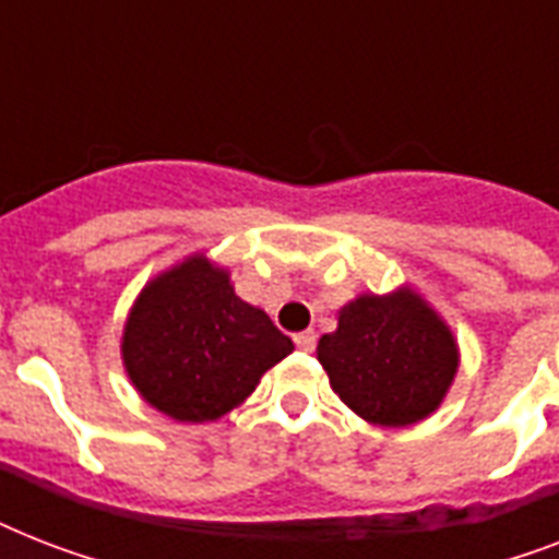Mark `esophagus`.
I'll list each match as a JSON object with an SVG mask.
<instances>
[{"instance_id": "1", "label": "esophagus", "mask_w": 559, "mask_h": 559, "mask_svg": "<svg viewBox=\"0 0 559 559\" xmlns=\"http://www.w3.org/2000/svg\"><path fill=\"white\" fill-rule=\"evenodd\" d=\"M296 345L301 350H313L316 348V333L313 331H305V333H296Z\"/></svg>"}]
</instances>
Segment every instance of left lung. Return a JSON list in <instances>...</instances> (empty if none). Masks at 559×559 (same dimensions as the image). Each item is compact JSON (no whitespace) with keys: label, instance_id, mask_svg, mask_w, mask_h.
I'll return each mask as SVG.
<instances>
[{"label":"left lung","instance_id":"8db88e82","mask_svg":"<svg viewBox=\"0 0 559 559\" xmlns=\"http://www.w3.org/2000/svg\"><path fill=\"white\" fill-rule=\"evenodd\" d=\"M316 357L342 403L377 426L429 417L459 371L455 336L408 287L342 307L340 328L319 340Z\"/></svg>","mask_w":559,"mask_h":559}]
</instances>
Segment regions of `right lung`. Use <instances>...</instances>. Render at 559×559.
Here are the masks:
<instances>
[{
	"label": "right lung",
	"instance_id": "add662e5",
	"mask_svg": "<svg viewBox=\"0 0 559 559\" xmlns=\"http://www.w3.org/2000/svg\"><path fill=\"white\" fill-rule=\"evenodd\" d=\"M293 340L235 296L223 266L191 254L139 293L121 336L127 377L153 408L205 424L240 406Z\"/></svg>",
	"mask_w": 559,
	"mask_h": 559
}]
</instances>
